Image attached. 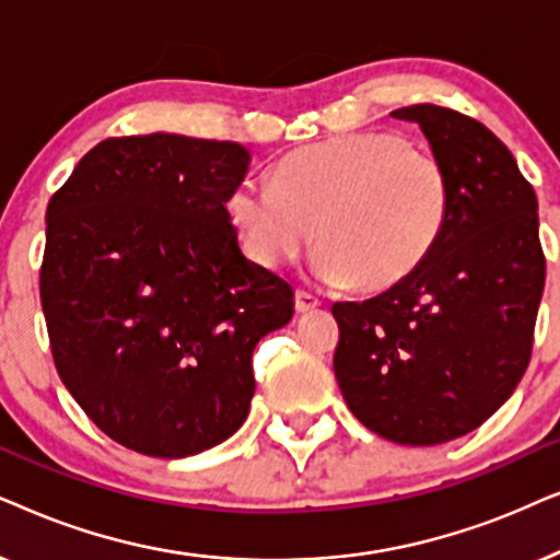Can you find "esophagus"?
Returning <instances> with one entry per match:
<instances>
[{
	"label": "esophagus",
	"mask_w": 560,
	"mask_h": 560,
	"mask_svg": "<svg viewBox=\"0 0 560 560\" xmlns=\"http://www.w3.org/2000/svg\"><path fill=\"white\" fill-rule=\"evenodd\" d=\"M294 307H296V312H300V315H307V312L319 307V300H317V296L307 294V292H296L294 294Z\"/></svg>",
	"instance_id": "1"
}]
</instances>
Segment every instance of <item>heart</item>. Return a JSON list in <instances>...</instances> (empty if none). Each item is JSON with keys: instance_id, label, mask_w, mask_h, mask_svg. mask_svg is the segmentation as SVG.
Segmentation results:
<instances>
[{"instance_id": "b5f03b06", "label": "heart", "mask_w": 560, "mask_h": 560, "mask_svg": "<svg viewBox=\"0 0 560 560\" xmlns=\"http://www.w3.org/2000/svg\"><path fill=\"white\" fill-rule=\"evenodd\" d=\"M451 176L435 153L399 132H346L287 153L273 184L241 178L228 218L253 264H294L315 237V276L382 292L438 248L451 214Z\"/></svg>"}]
</instances>
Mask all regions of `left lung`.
Here are the masks:
<instances>
[{
	"label": "left lung",
	"instance_id": "8db88e82",
	"mask_svg": "<svg viewBox=\"0 0 560 560\" xmlns=\"http://www.w3.org/2000/svg\"><path fill=\"white\" fill-rule=\"evenodd\" d=\"M451 176V214L430 258L384 294L338 302L332 369L358 422L399 445L456 441L517 389L533 353L546 256L538 197L489 128L412 104Z\"/></svg>",
	"mask_w": 560,
	"mask_h": 560
}]
</instances>
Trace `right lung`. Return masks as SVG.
<instances>
[{
    "label": "right lung",
    "mask_w": 560,
    "mask_h": 560,
    "mask_svg": "<svg viewBox=\"0 0 560 560\" xmlns=\"http://www.w3.org/2000/svg\"><path fill=\"white\" fill-rule=\"evenodd\" d=\"M250 153L153 136L94 145L48 202L40 302L58 376L125 448L186 458L248 417L253 350L294 315L245 258L228 194Z\"/></svg>",
    "instance_id": "right-lung-1"
}]
</instances>
